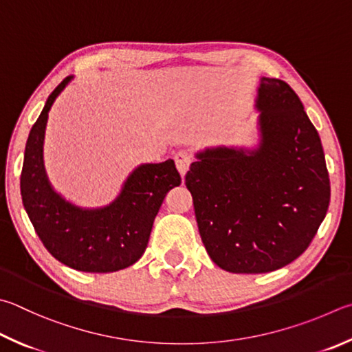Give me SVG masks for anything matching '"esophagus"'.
Returning a JSON list of instances; mask_svg holds the SVG:
<instances>
[{
  "instance_id": "1",
  "label": "esophagus",
  "mask_w": 352,
  "mask_h": 352,
  "mask_svg": "<svg viewBox=\"0 0 352 352\" xmlns=\"http://www.w3.org/2000/svg\"><path fill=\"white\" fill-rule=\"evenodd\" d=\"M174 160H175L177 169L182 174V177L186 175L189 166H190V163H192V160H194L192 154H190L189 151H178L177 154H175V157H174Z\"/></svg>"
}]
</instances>
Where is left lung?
Listing matches in <instances>:
<instances>
[{"label": "left lung", "instance_id": "1", "mask_svg": "<svg viewBox=\"0 0 352 352\" xmlns=\"http://www.w3.org/2000/svg\"><path fill=\"white\" fill-rule=\"evenodd\" d=\"M255 106L257 149H206L186 174L203 245L235 274L271 272L300 257L331 198L320 137L298 95L263 76Z\"/></svg>", "mask_w": 352, "mask_h": 352}]
</instances>
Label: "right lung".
I'll use <instances>...</instances> for the list:
<instances>
[{"label":"right lung","instance_id":"add662e5","mask_svg":"<svg viewBox=\"0 0 352 352\" xmlns=\"http://www.w3.org/2000/svg\"><path fill=\"white\" fill-rule=\"evenodd\" d=\"M72 76L63 80L32 126L20 178L25 212L44 248L72 270L113 272L142 257L166 194L180 186L174 160L142 164L127 178L117 200L101 209H81L50 188L43 164L47 112Z\"/></svg>","mask_w":352,"mask_h":352}]
</instances>
